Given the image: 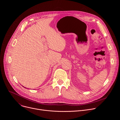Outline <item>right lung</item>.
I'll use <instances>...</instances> for the list:
<instances>
[{
  "instance_id": "add662e5",
  "label": "right lung",
  "mask_w": 120,
  "mask_h": 120,
  "mask_svg": "<svg viewBox=\"0 0 120 120\" xmlns=\"http://www.w3.org/2000/svg\"><path fill=\"white\" fill-rule=\"evenodd\" d=\"M23 87H24V86H23Z\"/></svg>"
}]
</instances>
